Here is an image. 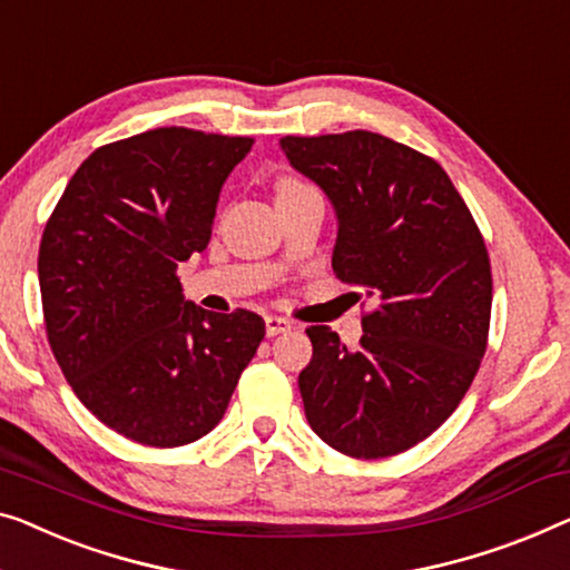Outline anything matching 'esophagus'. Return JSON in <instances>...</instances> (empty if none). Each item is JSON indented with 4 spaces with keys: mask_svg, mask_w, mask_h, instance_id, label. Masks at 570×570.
Segmentation results:
<instances>
[{
    "mask_svg": "<svg viewBox=\"0 0 570 570\" xmlns=\"http://www.w3.org/2000/svg\"><path fill=\"white\" fill-rule=\"evenodd\" d=\"M265 328H267V336H277V334L291 332L293 324L283 316H265Z\"/></svg>",
    "mask_w": 570,
    "mask_h": 570,
    "instance_id": "esophagus-1",
    "label": "esophagus"
}]
</instances>
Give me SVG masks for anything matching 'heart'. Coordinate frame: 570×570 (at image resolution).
I'll list each match as a JSON object with an SVG mask.
<instances>
[{
  "mask_svg": "<svg viewBox=\"0 0 570 570\" xmlns=\"http://www.w3.org/2000/svg\"><path fill=\"white\" fill-rule=\"evenodd\" d=\"M291 185H301V183H295V179H283V183H279V189L291 187Z\"/></svg>",
  "mask_w": 570,
  "mask_h": 570,
  "instance_id": "heart-1",
  "label": "heart"
}]
</instances>
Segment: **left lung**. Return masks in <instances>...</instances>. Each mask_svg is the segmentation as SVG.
Returning <instances> with one entry per match:
<instances>
[{
    "instance_id": "obj_1",
    "label": "left lung",
    "mask_w": 570,
    "mask_h": 570,
    "mask_svg": "<svg viewBox=\"0 0 570 570\" xmlns=\"http://www.w3.org/2000/svg\"><path fill=\"white\" fill-rule=\"evenodd\" d=\"M279 148L336 213V277L375 303L357 350L328 326L305 328V419L350 458L399 455L442 426L481 367L491 318L483 236L448 171L414 148L370 130L285 136Z\"/></svg>"
}]
</instances>
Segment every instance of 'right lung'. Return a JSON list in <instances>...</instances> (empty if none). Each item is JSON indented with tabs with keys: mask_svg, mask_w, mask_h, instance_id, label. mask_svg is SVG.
Segmentation results:
<instances>
[{
	"mask_svg": "<svg viewBox=\"0 0 570 570\" xmlns=\"http://www.w3.org/2000/svg\"><path fill=\"white\" fill-rule=\"evenodd\" d=\"M252 138L156 128L107 144L66 185L38 254L56 362L79 401L148 448L200 440L265 340L257 313L185 301L177 267L210 242Z\"/></svg>",
	"mask_w": 570,
	"mask_h": 570,
	"instance_id": "1",
	"label": "right lung"
}]
</instances>
